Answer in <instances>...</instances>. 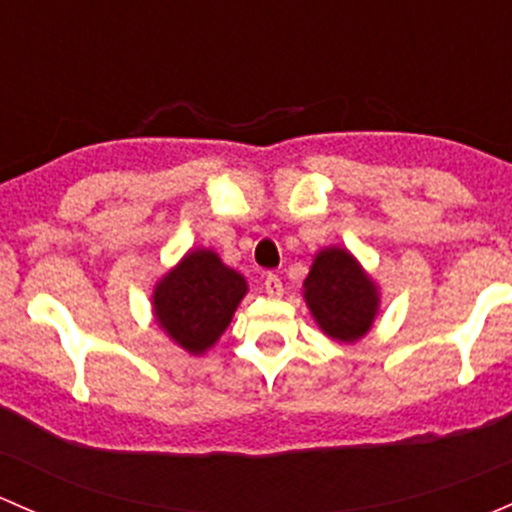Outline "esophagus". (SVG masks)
I'll return each mask as SVG.
<instances>
[{"mask_svg": "<svg viewBox=\"0 0 512 512\" xmlns=\"http://www.w3.org/2000/svg\"><path fill=\"white\" fill-rule=\"evenodd\" d=\"M263 288H266V293L271 295V298L283 295V281L276 276V273H266V276H263Z\"/></svg>", "mask_w": 512, "mask_h": 512, "instance_id": "esophagus-1", "label": "esophagus"}]
</instances>
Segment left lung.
<instances>
[{
  "label": "left lung",
  "mask_w": 512,
  "mask_h": 512,
  "mask_svg": "<svg viewBox=\"0 0 512 512\" xmlns=\"http://www.w3.org/2000/svg\"><path fill=\"white\" fill-rule=\"evenodd\" d=\"M303 293L325 335L352 342L372 328L377 291L347 251H320L305 278Z\"/></svg>",
  "instance_id": "8db88e82"
}]
</instances>
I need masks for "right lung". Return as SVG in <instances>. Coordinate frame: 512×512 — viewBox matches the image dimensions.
<instances>
[{"mask_svg":"<svg viewBox=\"0 0 512 512\" xmlns=\"http://www.w3.org/2000/svg\"><path fill=\"white\" fill-rule=\"evenodd\" d=\"M246 281L212 251H192L155 291L160 328L187 352H204L219 340L244 298Z\"/></svg>","mask_w":512,"mask_h":512,"instance_id":"obj_1","label":"right lung"}]
</instances>
